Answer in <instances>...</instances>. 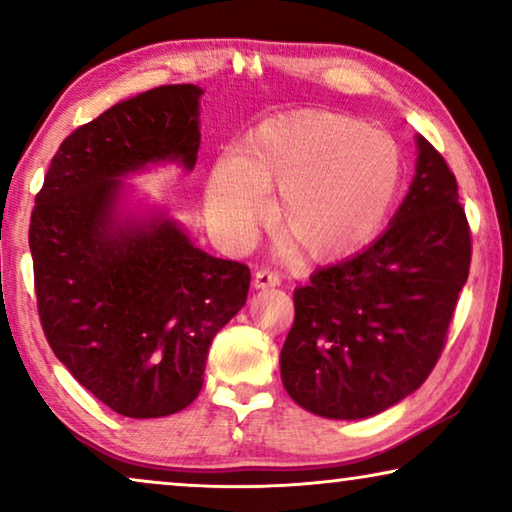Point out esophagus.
Returning <instances> with one entry per match:
<instances>
[{"mask_svg":"<svg viewBox=\"0 0 512 512\" xmlns=\"http://www.w3.org/2000/svg\"><path fill=\"white\" fill-rule=\"evenodd\" d=\"M254 289H275L279 286V275L277 272H270V270H258L254 272V282H251Z\"/></svg>","mask_w":512,"mask_h":512,"instance_id":"esophagus-1","label":"esophagus"}]
</instances>
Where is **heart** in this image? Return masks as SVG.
Returning <instances> with one entry per match:
<instances>
[{"instance_id":"heart-1","label":"heart","mask_w":512,"mask_h":512,"mask_svg":"<svg viewBox=\"0 0 512 512\" xmlns=\"http://www.w3.org/2000/svg\"><path fill=\"white\" fill-rule=\"evenodd\" d=\"M403 158L389 132L328 111L270 118L244 153L216 160L207 216L223 242L242 247L279 188L282 228L312 258L354 254L380 233L401 186Z\"/></svg>"}]
</instances>
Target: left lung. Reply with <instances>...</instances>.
I'll list each match as a JSON object with an SVG mask.
<instances>
[{"label": "left lung", "instance_id": "obj_1", "mask_svg": "<svg viewBox=\"0 0 512 512\" xmlns=\"http://www.w3.org/2000/svg\"><path fill=\"white\" fill-rule=\"evenodd\" d=\"M415 177L389 228L293 291L296 319L279 354L300 408L366 419L422 387L445 345L471 265V233L457 179L415 137Z\"/></svg>", "mask_w": 512, "mask_h": 512}]
</instances>
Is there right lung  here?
Here are the masks:
<instances>
[{"mask_svg":"<svg viewBox=\"0 0 512 512\" xmlns=\"http://www.w3.org/2000/svg\"><path fill=\"white\" fill-rule=\"evenodd\" d=\"M205 90L160 86L76 128L34 200L30 251L44 333L79 384L123 417L198 398L214 335L242 310L249 268L209 256L132 174L193 172Z\"/></svg>","mask_w":512,"mask_h":512,"instance_id":"obj_1","label":"right lung"}]
</instances>
